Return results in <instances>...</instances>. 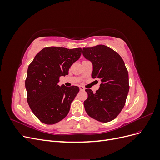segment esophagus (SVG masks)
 <instances>
[{"mask_svg":"<svg viewBox=\"0 0 160 160\" xmlns=\"http://www.w3.org/2000/svg\"><path fill=\"white\" fill-rule=\"evenodd\" d=\"M79 89H80V90H81V91H83V90H85V88H83V86L79 85Z\"/></svg>","mask_w":160,"mask_h":160,"instance_id":"1","label":"esophagus"}]
</instances>
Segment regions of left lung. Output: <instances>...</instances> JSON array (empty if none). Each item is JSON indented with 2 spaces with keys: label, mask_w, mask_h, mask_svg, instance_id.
I'll list each match as a JSON object with an SVG mask.
<instances>
[{
  "label": "left lung",
  "mask_w": 160,
  "mask_h": 160,
  "mask_svg": "<svg viewBox=\"0 0 160 160\" xmlns=\"http://www.w3.org/2000/svg\"><path fill=\"white\" fill-rule=\"evenodd\" d=\"M82 52L93 64L92 78L101 81L95 93L85 89L88 98L84 101L85 109L97 121L111 122L123 109L127 99L129 89L128 69L118 53L105 45L83 48Z\"/></svg>",
  "instance_id": "1"
}]
</instances>
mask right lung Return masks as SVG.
<instances>
[{
  "label": "right lung",
  "mask_w": 160,
  "mask_h": 160,
  "mask_svg": "<svg viewBox=\"0 0 160 160\" xmlns=\"http://www.w3.org/2000/svg\"><path fill=\"white\" fill-rule=\"evenodd\" d=\"M81 55V48L46 47L37 53L28 65L25 80L27 102L43 123H57L68 114L79 88L64 85L61 87L58 83L61 76L68 75L71 66Z\"/></svg>",
  "instance_id": "right-lung-1"
}]
</instances>
